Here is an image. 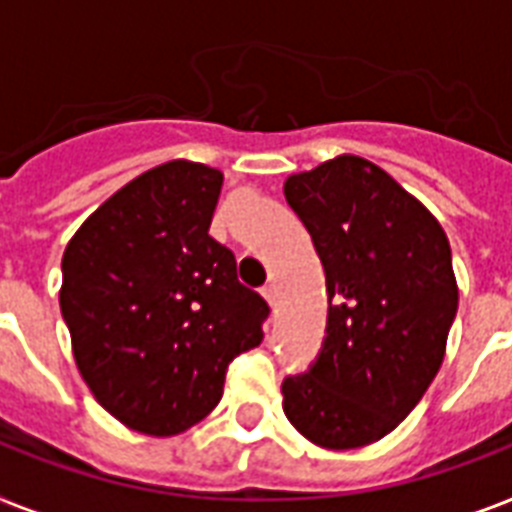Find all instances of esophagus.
Masks as SVG:
<instances>
[{
	"label": "esophagus",
	"instance_id": "obj_1",
	"mask_svg": "<svg viewBox=\"0 0 512 512\" xmlns=\"http://www.w3.org/2000/svg\"><path fill=\"white\" fill-rule=\"evenodd\" d=\"M260 292H263V297H265V300H268V305L276 303V287H273V284H265V287L260 289Z\"/></svg>",
	"mask_w": 512,
	"mask_h": 512
}]
</instances>
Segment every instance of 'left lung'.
<instances>
[{"instance_id": "obj_1", "label": "left lung", "mask_w": 512, "mask_h": 512, "mask_svg": "<svg viewBox=\"0 0 512 512\" xmlns=\"http://www.w3.org/2000/svg\"><path fill=\"white\" fill-rule=\"evenodd\" d=\"M284 196L327 276L319 356L281 382L284 414L324 449L380 441L444 361L457 281L444 228L377 164L337 156L292 175Z\"/></svg>"}]
</instances>
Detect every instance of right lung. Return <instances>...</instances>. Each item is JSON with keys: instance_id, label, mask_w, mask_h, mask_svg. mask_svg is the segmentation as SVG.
Here are the masks:
<instances>
[{"instance_id": "1", "label": "right lung", "mask_w": 512, "mask_h": 512, "mask_svg": "<svg viewBox=\"0 0 512 512\" xmlns=\"http://www.w3.org/2000/svg\"><path fill=\"white\" fill-rule=\"evenodd\" d=\"M223 172L167 162L92 212L63 255L60 313L100 406L177 436L223 396L233 358L263 340L268 303L209 236Z\"/></svg>"}]
</instances>
